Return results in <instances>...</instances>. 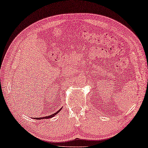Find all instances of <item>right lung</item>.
Segmentation results:
<instances>
[{
  "label": "right lung",
  "mask_w": 148,
  "mask_h": 148,
  "mask_svg": "<svg viewBox=\"0 0 148 148\" xmlns=\"http://www.w3.org/2000/svg\"><path fill=\"white\" fill-rule=\"evenodd\" d=\"M61 109H62V108H61ZM61 109H60V110H58V111H57V112L54 113V114H52V115H49V116H46V117H38V118H37H37H35V119H38V120L39 119V120H40V119H50V118H52V117H54V116H55L56 115H57L58 113L60 112V110H61Z\"/></svg>",
  "instance_id": "right-lung-1"
}]
</instances>
